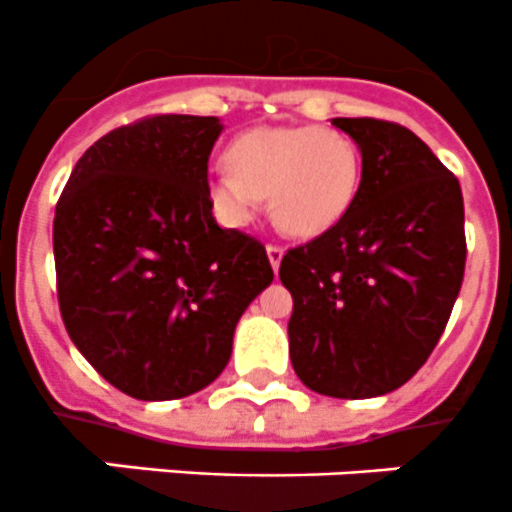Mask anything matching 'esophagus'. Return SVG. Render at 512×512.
I'll return each instance as SVG.
<instances>
[{"label": "esophagus", "instance_id": "34e87169", "mask_svg": "<svg viewBox=\"0 0 512 512\" xmlns=\"http://www.w3.org/2000/svg\"><path fill=\"white\" fill-rule=\"evenodd\" d=\"M266 256H269V264L274 266V271H279L281 259H284V248L274 246V243H269V246H266Z\"/></svg>", "mask_w": 512, "mask_h": 512}]
</instances>
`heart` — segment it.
<instances>
[{
  "label": "heart",
  "mask_w": 512,
  "mask_h": 512,
  "mask_svg": "<svg viewBox=\"0 0 512 512\" xmlns=\"http://www.w3.org/2000/svg\"><path fill=\"white\" fill-rule=\"evenodd\" d=\"M231 170L208 177V200L225 223L243 225L259 200L279 231L322 236L342 220L360 187V149L332 126H259L225 149Z\"/></svg>",
  "instance_id": "1"
}]
</instances>
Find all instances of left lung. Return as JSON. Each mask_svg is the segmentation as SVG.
Listing matches in <instances>:
<instances>
[{
    "label": "left lung",
    "mask_w": 512,
    "mask_h": 512,
    "mask_svg": "<svg viewBox=\"0 0 512 512\" xmlns=\"http://www.w3.org/2000/svg\"><path fill=\"white\" fill-rule=\"evenodd\" d=\"M332 126L358 144L363 172L340 223L281 259L289 358L309 391L375 398L409 381L447 327L467 259L462 190L414 131Z\"/></svg>",
    "instance_id": "obj_1"
}]
</instances>
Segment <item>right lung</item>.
I'll return each mask as SVG.
<instances>
[{
  "instance_id": "1",
  "label": "right lung",
  "mask_w": 512,
  "mask_h": 512,
  "mask_svg": "<svg viewBox=\"0 0 512 512\" xmlns=\"http://www.w3.org/2000/svg\"><path fill=\"white\" fill-rule=\"evenodd\" d=\"M218 116H152L109 131L55 208L65 330L98 373L139 401H172L231 360L233 332L271 281L266 248L220 228L208 200Z\"/></svg>"
}]
</instances>
